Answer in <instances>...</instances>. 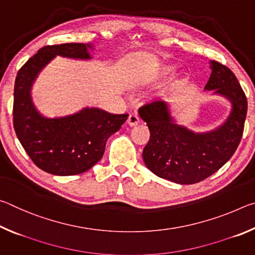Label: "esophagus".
<instances>
[{
  "instance_id": "34e87169",
  "label": "esophagus",
  "mask_w": 255,
  "mask_h": 255,
  "mask_svg": "<svg viewBox=\"0 0 255 255\" xmlns=\"http://www.w3.org/2000/svg\"><path fill=\"white\" fill-rule=\"evenodd\" d=\"M138 123H139V117H138L137 114H130L128 116L127 124L129 125V126H130V127L136 126Z\"/></svg>"
}]
</instances>
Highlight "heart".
I'll return each mask as SVG.
<instances>
[{
    "label": "heart",
    "instance_id": "obj_1",
    "mask_svg": "<svg viewBox=\"0 0 255 255\" xmlns=\"http://www.w3.org/2000/svg\"><path fill=\"white\" fill-rule=\"evenodd\" d=\"M173 72V67L171 66H159L154 71L152 74L147 77V82H157L159 80H163L164 77L170 75Z\"/></svg>",
    "mask_w": 255,
    "mask_h": 255
}]
</instances>
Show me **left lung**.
Instances as JSON below:
<instances>
[{
    "mask_svg": "<svg viewBox=\"0 0 255 255\" xmlns=\"http://www.w3.org/2000/svg\"><path fill=\"white\" fill-rule=\"evenodd\" d=\"M205 90L232 103L226 122L215 130L195 132L175 124L167 103L155 101L139 108L147 124L149 140L143 158L155 175L180 184H193L218 171L239 147L248 112V99L236 76L223 64L211 60Z\"/></svg>",
    "mask_w": 255,
    "mask_h": 255,
    "instance_id": "left-lung-1",
    "label": "left lung"
}]
</instances>
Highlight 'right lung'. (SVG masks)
<instances>
[{"label": "right lung", "instance_id": "1", "mask_svg": "<svg viewBox=\"0 0 255 255\" xmlns=\"http://www.w3.org/2000/svg\"><path fill=\"white\" fill-rule=\"evenodd\" d=\"M89 44L46 46L20 68L14 83L13 127L29 157L54 175H75L91 169L103 156L106 143L128 118L99 108H84L74 115L46 118L34 107L31 86L56 56L91 59Z\"/></svg>", "mask_w": 255, "mask_h": 255}]
</instances>
